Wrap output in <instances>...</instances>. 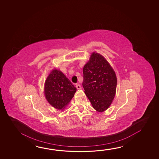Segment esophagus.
<instances>
[{"label": "esophagus", "mask_w": 159, "mask_h": 159, "mask_svg": "<svg viewBox=\"0 0 159 159\" xmlns=\"http://www.w3.org/2000/svg\"><path fill=\"white\" fill-rule=\"evenodd\" d=\"M76 88L78 89H81L80 85H79V84H76Z\"/></svg>", "instance_id": "esophagus-1"}]
</instances>
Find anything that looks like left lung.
I'll return each mask as SVG.
<instances>
[{
    "mask_svg": "<svg viewBox=\"0 0 159 159\" xmlns=\"http://www.w3.org/2000/svg\"><path fill=\"white\" fill-rule=\"evenodd\" d=\"M83 86L93 107L99 112L106 111L114 99L117 78L108 62L99 53H92L83 68Z\"/></svg>",
    "mask_w": 159,
    "mask_h": 159,
    "instance_id": "left-lung-1",
    "label": "left lung"
}]
</instances>
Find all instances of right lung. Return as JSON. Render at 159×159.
<instances>
[{"instance_id":"add662e5","label":"right lung","mask_w":159,"mask_h":159,"mask_svg":"<svg viewBox=\"0 0 159 159\" xmlns=\"http://www.w3.org/2000/svg\"><path fill=\"white\" fill-rule=\"evenodd\" d=\"M44 91L48 103L57 109L61 110L73 98L76 88L61 71L55 69L45 81Z\"/></svg>"}]
</instances>
